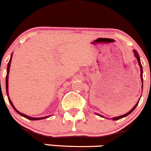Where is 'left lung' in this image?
Instances as JSON below:
<instances>
[{"label": "left lung", "instance_id": "left-lung-1", "mask_svg": "<svg viewBox=\"0 0 151 151\" xmlns=\"http://www.w3.org/2000/svg\"><path fill=\"white\" fill-rule=\"evenodd\" d=\"M133 52H134V57H135V58H137V62H138V65H139V66H140V78H141V81H142V88H143V79H142V65H141V63H140V56H139L138 52H137L135 50H133ZM141 96H142V95H141ZM140 98L139 99V100H138V101H137V103H136V104L134 105V106H133V108H132V109L130 110V111H128L127 113H126V114H123V115H121V116H116V117H112V118H111V119H113V120H118V119H122V118L125 117V116H127V115H129V114H130L131 112H132V111H134V109L136 108V106H137V104H138L139 101H140ZM96 114H97V115H98V116H101V117L106 118V117H105V116H102V115L99 114H98V113H96ZM107 119H108V118H107Z\"/></svg>", "mask_w": 151, "mask_h": 151}]
</instances>
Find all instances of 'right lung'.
Masks as SVG:
<instances>
[{"label":"right lung","instance_id":"right-lung-1","mask_svg":"<svg viewBox=\"0 0 151 151\" xmlns=\"http://www.w3.org/2000/svg\"><path fill=\"white\" fill-rule=\"evenodd\" d=\"M12 57H13V53L11 54V58L10 60H9V62L8 63V65H7V74H6V93H7V96H8V99H9V103L11 104V105L12 106V107L14 108V109L19 114H20L21 116H24V117L27 118V119H29V120H39V119H46V118H48L50 117V115L49 116H42V117H32V116H28V115L27 114H24L23 113L20 112V111H19L17 109L15 108V106H14V104H13L12 101H11V99L9 98V70H10V67H11V60H12Z\"/></svg>","mask_w":151,"mask_h":151}]
</instances>
